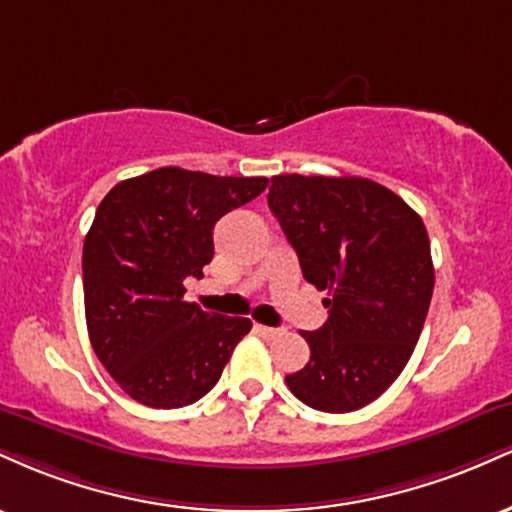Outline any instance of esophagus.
Wrapping results in <instances>:
<instances>
[{
  "instance_id": "obj_1",
  "label": "esophagus",
  "mask_w": 512,
  "mask_h": 512,
  "mask_svg": "<svg viewBox=\"0 0 512 512\" xmlns=\"http://www.w3.org/2000/svg\"><path fill=\"white\" fill-rule=\"evenodd\" d=\"M255 332L264 339H274V337H279V334H281L279 327H267V325H255Z\"/></svg>"
}]
</instances>
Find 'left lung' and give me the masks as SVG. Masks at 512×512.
Wrapping results in <instances>:
<instances>
[{"label":"left lung","instance_id":"8db88e82","mask_svg":"<svg viewBox=\"0 0 512 512\" xmlns=\"http://www.w3.org/2000/svg\"><path fill=\"white\" fill-rule=\"evenodd\" d=\"M267 202L305 281L330 293L325 325L301 334L310 361L286 385L317 411L366 407L399 378L424 330L436 281L424 221L366 178L274 175Z\"/></svg>","mask_w":512,"mask_h":512}]
</instances>
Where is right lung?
I'll return each mask as SVG.
<instances>
[{
  "mask_svg": "<svg viewBox=\"0 0 512 512\" xmlns=\"http://www.w3.org/2000/svg\"><path fill=\"white\" fill-rule=\"evenodd\" d=\"M267 178L156 168L117 182L84 240V305L93 351L129 397L178 409L219 383L252 330L248 317L187 303V276L214 257V226L262 195Z\"/></svg>",
  "mask_w": 512,
  "mask_h": 512,
  "instance_id": "add662e5",
  "label": "right lung"
}]
</instances>
